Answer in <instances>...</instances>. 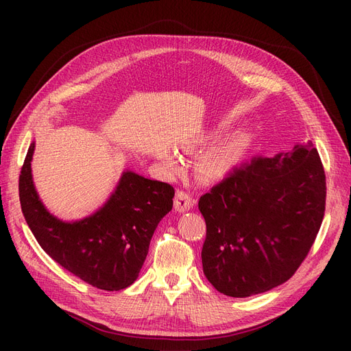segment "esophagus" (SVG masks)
I'll use <instances>...</instances> for the list:
<instances>
[{"label":"esophagus","instance_id":"esophagus-1","mask_svg":"<svg viewBox=\"0 0 351 351\" xmlns=\"http://www.w3.org/2000/svg\"><path fill=\"white\" fill-rule=\"evenodd\" d=\"M193 204H195V200L192 199V196H190L187 192H184V190H177L176 199H174V208H176V210L186 212V210H189L190 208L193 206Z\"/></svg>","mask_w":351,"mask_h":351}]
</instances>
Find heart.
I'll use <instances>...</instances> for the list:
<instances>
[{"label":"heart","instance_id":"heart-1","mask_svg":"<svg viewBox=\"0 0 351 351\" xmlns=\"http://www.w3.org/2000/svg\"><path fill=\"white\" fill-rule=\"evenodd\" d=\"M249 145L247 136L236 134L210 149L196 162V176L204 182L227 177L236 168Z\"/></svg>","mask_w":351,"mask_h":351}]
</instances>
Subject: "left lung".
<instances>
[{"mask_svg":"<svg viewBox=\"0 0 351 351\" xmlns=\"http://www.w3.org/2000/svg\"><path fill=\"white\" fill-rule=\"evenodd\" d=\"M325 200V169L312 143L236 167L199 199L208 281L226 295L250 297L291 278L313 246Z\"/></svg>","mask_w":351,"mask_h":351,"instance_id":"8db88e82","label":"left lung"}]
</instances>
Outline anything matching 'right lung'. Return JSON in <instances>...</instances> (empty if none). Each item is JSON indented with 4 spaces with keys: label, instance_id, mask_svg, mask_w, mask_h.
I'll return each instance as SVG.
<instances>
[{
    "label": "right lung",
    "instance_id": "add662e5",
    "mask_svg": "<svg viewBox=\"0 0 351 351\" xmlns=\"http://www.w3.org/2000/svg\"><path fill=\"white\" fill-rule=\"evenodd\" d=\"M32 143L19 177L22 212L39 246L99 290L119 291L139 277L156 226L173 209L174 187L127 171L97 214L62 222L40 204L32 182Z\"/></svg>",
    "mask_w": 351,
    "mask_h": 351
}]
</instances>
